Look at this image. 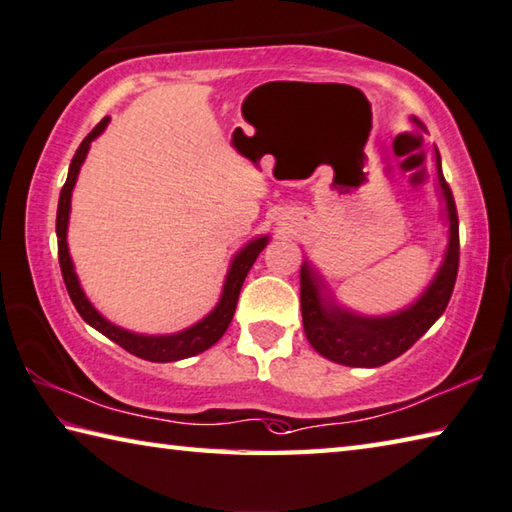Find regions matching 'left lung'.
I'll list each match as a JSON object with an SVG mask.
<instances>
[{
	"mask_svg": "<svg viewBox=\"0 0 512 512\" xmlns=\"http://www.w3.org/2000/svg\"><path fill=\"white\" fill-rule=\"evenodd\" d=\"M437 176L446 196L450 243L448 254L439 274L428 292L408 310L385 318H363L343 312L336 303H323L321 278L314 269L303 263L301 267V312L303 327L310 345L318 354L334 363L350 368H379L397 359L426 334L432 323L446 312L455 289L459 272V218L450 185L441 173V158L437 151Z\"/></svg>",
	"mask_w": 512,
	"mask_h": 512,
	"instance_id": "8db88e82",
	"label": "left lung"
}]
</instances>
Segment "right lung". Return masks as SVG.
Returning a JSON list of instances; mask_svg holds the SVG:
<instances>
[{"instance_id": "1", "label": "right lung", "mask_w": 512, "mask_h": 512, "mask_svg": "<svg viewBox=\"0 0 512 512\" xmlns=\"http://www.w3.org/2000/svg\"><path fill=\"white\" fill-rule=\"evenodd\" d=\"M106 122H109V118H104L95 124V129L82 140L80 147H77L75 156L71 160V167H69V176H66V182L60 191V202H57V218H55L57 258H60V269H62L66 292H69L77 314H80L86 323L95 327L98 332H102L106 339H111L113 343L124 347L129 354L140 356V359L153 361V363H169V361L187 359V356L205 352L207 347L214 345L220 336L227 332L231 318H234V312H236L240 287H243L245 276L249 269H252L254 260L267 245V238L263 236L258 240H252V243H249L243 252L234 258V263H231V269L227 274V281H225L223 298H220L216 310L211 312L207 318H202L198 325L189 327V330L180 332V334H171V336H140V334H131L127 330H120V327L111 325L106 318H102L98 312L93 310V305L89 301H86L82 287H80V283H77V276L73 272L69 247H66V225H69L71 191L75 187L77 173H80V167L86 158V151H89L93 138H98L104 131Z\"/></svg>"}]
</instances>
